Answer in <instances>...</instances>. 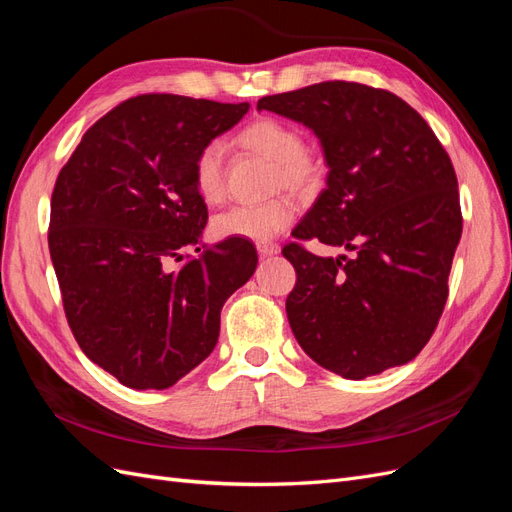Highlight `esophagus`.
<instances>
[{
    "label": "esophagus",
    "mask_w": 512,
    "mask_h": 512,
    "mask_svg": "<svg viewBox=\"0 0 512 512\" xmlns=\"http://www.w3.org/2000/svg\"><path fill=\"white\" fill-rule=\"evenodd\" d=\"M256 250H258V254H260L262 258H267V256L280 254V245H275V243L265 241V243H256Z\"/></svg>",
    "instance_id": "1"
}]
</instances>
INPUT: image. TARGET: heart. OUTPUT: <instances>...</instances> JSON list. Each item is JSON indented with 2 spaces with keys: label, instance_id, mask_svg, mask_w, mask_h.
Masks as SVG:
<instances>
[{
  "label": "heart",
  "instance_id": "b5f03b06",
  "mask_svg": "<svg viewBox=\"0 0 512 512\" xmlns=\"http://www.w3.org/2000/svg\"><path fill=\"white\" fill-rule=\"evenodd\" d=\"M239 141L250 151L275 162L273 185L297 192L312 190L320 179V166L305 153V141L294 130L277 119H258L250 123ZM196 194L207 205L224 198V145L211 141L198 151L192 166ZM294 220V203L288 196H277L258 205H235L211 220V230L218 239H243L265 243L280 235Z\"/></svg>",
  "mask_w": 512,
  "mask_h": 512
}]
</instances>
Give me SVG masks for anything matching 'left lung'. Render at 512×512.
Wrapping results in <instances>:
<instances>
[{"label": "left lung", "instance_id": "1", "mask_svg": "<svg viewBox=\"0 0 512 512\" xmlns=\"http://www.w3.org/2000/svg\"><path fill=\"white\" fill-rule=\"evenodd\" d=\"M258 111L307 126L329 166L327 188L292 237L354 252L282 250L297 271L286 314L299 346L348 380L412 361L438 327L461 239L448 153L408 102L361 83L265 96Z\"/></svg>", "mask_w": 512, "mask_h": 512}]
</instances>
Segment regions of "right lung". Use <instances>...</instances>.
<instances>
[{
  "instance_id": "obj_1",
  "label": "right lung",
  "mask_w": 512,
  "mask_h": 512,
  "mask_svg": "<svg viewBox=\"0 0 512 512\" xmlns=\"http://www.w3.org/2000/svg\"><path fill=\"white\" fill-rule=\"evenodd\" d=\"M247 108L130 98L85 132L55 181L49 250L68 324L89 359L130 389H168L203 363L222 305L256 271L243 239L177 265L207 224L194 158Z\"/></svg>"
}]
</instances>
